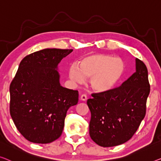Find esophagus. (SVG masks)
I'll return each mask as SVG.
<instances>
[{
    "mask_svg": "<svg viewBox=\"0 0 161 161\" xmlns=\"http://www.w3.org/2000/svg\"><path fill=\"white\" fill-rule=\"evenodd\" d=\"M87 95H86L85 94L81 95V97H80V99L82 100V101H85V100H87Z\"/></svg>",
    "mask_w": 161,
    "mask_h": 161,
    "instance_id": "34e87169",
    "label": "esophagus"
}]
</instances>
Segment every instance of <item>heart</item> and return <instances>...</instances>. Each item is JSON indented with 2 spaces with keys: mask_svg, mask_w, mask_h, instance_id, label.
<instances>
[{
  "mask_svg": "<svg viewBox=\"0 0 161 161\" xmlns=\"http://www.w3.org/2000/svg\"><path fill=\"white\" fill-rule=\"evenodd\" d=\"M124 72V63L121 58L105 54H92L81 60L79 66H70L71 80L82 83L85 77L90 78L91 87L97 92L111 90L118 82Z\"/></svg>",
  "mask_w": 161,
  "mask_h": 161,
  "instance_id": "b5f03b06",
  "label": "heart"
}]
</instances>
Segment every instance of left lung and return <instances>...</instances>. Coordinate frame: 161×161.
<instances>
[{
	"label": "left lung",
	"mask_w": 161,
	"mask_h": 161,
	"mask_svg": "<svg viewBox=\"0 0 161 161\" xmlns=\"http://www.w3.org/2000/svg\"><path fill=\"white\" fill-rule=\"evenodd\" d=\"M150 87L147 67L136 58V71L121 86L92 93L87 102L91 112V139L104 147L130 140L145 116Z\"/></svg>",
	"instance_id": "left-lung-1"
}]
</instances>
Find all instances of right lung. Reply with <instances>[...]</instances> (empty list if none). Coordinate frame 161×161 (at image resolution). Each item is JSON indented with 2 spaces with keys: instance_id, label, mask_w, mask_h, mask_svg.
<instances>
[{
  "instance_id": "1",
  "label": "right lung",
  "mask_w": 161,
  "mask_h": 161,
  "mask_svg": "<svg viewBox=\"0 0 161 161\" xmlns=\"http://www.w3.org/2000/svg\"><path fill=\"white\" fill-rule=\"evenodd\" d=\"M72 49L47 48L21 60L12 80L10 114L16 129L30 142L47 144L61 135L66 112L77 104V90L63 87L58 65Z\"/></svg>"
}]
</instances>
